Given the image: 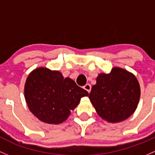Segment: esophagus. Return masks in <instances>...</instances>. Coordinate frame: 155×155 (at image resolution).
I'll use <instances>...</instances> for the list:
<instances>
[{
	"label": "esophagus",
	"instance_id": "1",
	"mask_svg": "<svg viewBox=\"0 0 155 155\" xmlns=\"http://www.w3.org/2000/svg\"><path fill=\"white\" fill-rule=\"evenodd\" d=\"M84 89H85V90H87V92H88L89 93V92H90V91H91V85L89 84H87L84 87Z\"/></svg>",
	"mask_w": 155,
	"mask_h": 155
}]
</instances>
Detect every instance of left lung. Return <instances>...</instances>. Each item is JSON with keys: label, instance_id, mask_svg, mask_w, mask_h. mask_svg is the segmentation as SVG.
Masks as SVG:
<instances>
[{"label": "left lung", "instance_id": "1", "mask_svg": "<svg viewBox=\"0 0 155 155\" xmlns=\"http://www.w3.org/2000/svg\"><path fill=\"white\" fill-rule=\"evenodd\" d=\"M140 87L137 78L123 68L115 67L109 74L101 73L89 95L100 117L112 123L122 122L136 110Z\"/></svg>", "mask_w": 155, "mask_h": 155}]
</instances>
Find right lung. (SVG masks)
<instances>
[{
    "mask_svg": "<svg viewBox=\"0 0 155 155\" xmlns=\"http://www.w3.org/2000/svg\"><path fill=\"white\" fill-rule=\"evenodd\" d=\"M88 95L71 78L43 67L31 71L25 85V98L30 112L48 124L66 121L81 98Z\"/></svg>",
    "mask_w": 155,
    "mask_h": 155,
    "instance_id": "add662e5",
    "label": "right lung"
}]
</instances>
